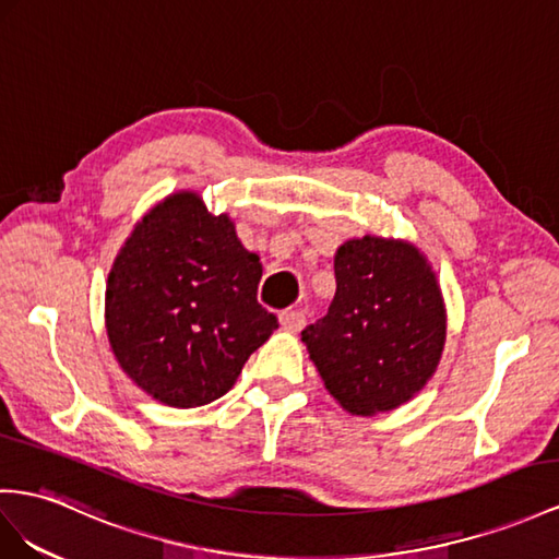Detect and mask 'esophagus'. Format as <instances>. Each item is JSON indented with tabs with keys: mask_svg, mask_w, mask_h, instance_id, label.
<instances>
[{
	"mask_svg": "<svg viewBox=\"0 0 559 559\" xmlns=\"http://www.w3.org/2000/svg\"><path fill=\"white\" fill-rule=\"evenodd\" d=\"M278 319H281V325L288 328V331H302L307 323L302 309H285L278 313Z\"/></svg>",
	"mask_w": 559,
	"mask_h": 559,
	"instance_id": "esophagus-1",
	"label": "esophagus"
}]
</instances>
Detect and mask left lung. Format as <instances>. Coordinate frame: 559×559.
Listing matches in <instances>:
<instances>
[{
  "instance_id": "1",
  "label": "left lung",
  "mask_w": 559,
  "mask_h": 559,
  "mask_svg": "<svg viewBox=\"0 0 559 559\" xmlns=\"http://www.w3.org/2000/svg\"><path fill=\"white\" fill-rule=\"evenodd\" d=\"M335 281L328 313L302 331L325 390L356 416L406 404L432 378L447 340L432 269L408 242L364 236L340 246Z\"/></svg>"
}]
</instances>
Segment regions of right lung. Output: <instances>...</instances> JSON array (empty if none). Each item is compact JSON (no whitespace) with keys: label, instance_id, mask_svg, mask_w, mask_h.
Masks as SVG:
<instances>
[{"label":"right lung","instance_id":"1","mask_svg":"<svg viewBox=\"0 0 559 559\" xmlns=\"http://www.w3.org/2000/svg\"><path fill=\"white\" fill-rule=\"evenodd\" d=\"M262 262L234 222L195 193L169 195L127 238L106 288V331L143 392L177 408L234 388L250 354L278 328L257 302Z\"/></svg>","mask_w":559,"mask_h":559}]
</instances>
